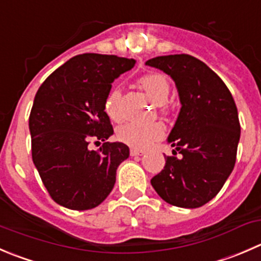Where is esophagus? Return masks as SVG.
Wrapping results in <instances>:
<instances>
[{
  "label": "esophagus",
  "instance_id": "34e87169",
  "mask_svg": "<svg viewBox=\"0 0 261 261\" xmlns=\"http://www.w3.org/2000/svg\"><path fill=\"white\" fill-rule=\"evenodd\" d=\"M130 154H131V156H138V155H143L144 151L143 150H139V149L131 148L130 149Z\"/></svg>",
  "mask_w": 261,
  "mask_h": 261
}]
</instances>
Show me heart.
Listing matches in <instances>:
<instances>
[{"instance_id": "b5f03b06", "label": "heart", "mask_w": 261, "mask_h": 261, "mask_svg": "<svg viewBox=\"0 0 261 261\" xmlns=\"http://www.w3.org/2000/svg\"><path fill=\"white\" fill-rule=\"evenodd\" d=\"M141 87L150 95L151 99L164 107L171 93V85L168 79L159 72H150L139 80ZM120 98L121 90L113 88L107 94L105 100V111L112 120H120ZM164 135V127L161 123H138L127 122L116 130V138L118 141L131 146L134 149H146Z\"/></svg>"}]
</instances>
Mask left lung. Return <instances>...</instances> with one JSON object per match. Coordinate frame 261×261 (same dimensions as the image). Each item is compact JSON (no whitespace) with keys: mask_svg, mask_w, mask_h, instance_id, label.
Masks as SVG:
<instances>
[{"mask_svg":"<svg viewBox=\"0 0 261 261\" xmlns=\"http://www.w3.org/2000/svg\"><path fill=\"white\" fill-rule=\"evenodd\" d=\"M146 65L174 80L182 105L168 136L176 150L164 155V168L151 186L171 205L203 206L221 191L236 163L241 134L236 103L223 80L192 56H159Z\"/></svg>","mask_w":261,"mask_h":261,"instance_id":"1","label":"left lung"}]
</instances>
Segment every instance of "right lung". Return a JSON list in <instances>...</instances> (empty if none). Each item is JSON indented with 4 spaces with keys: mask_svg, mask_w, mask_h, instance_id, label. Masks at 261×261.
Instances as JSON below:
<instances>
[{
    "mask_svg": "<svg viewBox=\"0 0 261 261\" xmlns=\"http://www.w3.org/2000/svg\"><path fill=\"white\" fill-rule=\"evenodd\" d=\"M135 66L133 58L83 53L43 82L29 116L32 156L50 198L72 211L99 205L128 158V146L110 143L113 134L105 100L116 77ZM103 141L98 151L89 144Z\"/></svg>",
    "mask_w": 261,
    "mask_h": 261,
    "instance_id": "1",
    "label": "right lung"
}]
</instances>
